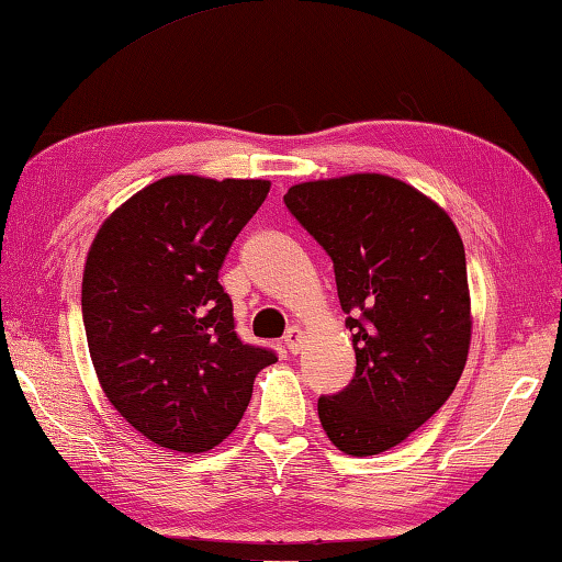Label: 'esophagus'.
<instances>
[{
	"instance_id": "obj_1",
	"label": "esophagus",
	"mask_w": 562,
	"mask_h": 562,
	"mask_svg": "<svg viewBox=\"0 0 562 562\" xmlns=\"http://www.w3.org/2000/svg\"><path fill=\"white\" fill-rule=\"evenodd\" d=\"M303 338H306V336H303V330L293 326V328L286 330V336H283V346H286L291 353H299Z\"/></svg>"
}]
</instances>
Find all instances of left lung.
I'll use <instances>...</instances> for the list:
<instances>
[{
	"mask_svg": "<svg viewBox=\"0 0 562 562\" xmlns=\"http://www.w3.org/2000/svg\"><path fill=\"white\" fill-rule=\"evenodd\" d=\"M334 261L356 351L344 391L318 398L348 456L398 446L443 406L471 348L461 234L434 199L385 173L296 183L283 196Z\"/></svg>",
	"mask_w": 562,
	"mask_h": 562,
	"instance_id": "left-lung-1",
	"label": "left lung"
}]
</instances>
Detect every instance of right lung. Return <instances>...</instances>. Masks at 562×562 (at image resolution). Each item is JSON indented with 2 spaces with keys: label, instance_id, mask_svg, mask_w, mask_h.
I'll return each instance as SVG.
<instances>
[{
  "label": "right lung",
  "instance_id": "obj_1",
  "mask_svg": "<svg viewBox=\"0 0 562 562\" xmlns=\"http://www.w3.org/2000/svg\"><path fill=\"white\" fill-rule=\"evenodd\" d=\"M263 179L177 173L124 201L91 244L81 281L89 356L112 406L151 443L204 453L238 426L276 361L234 330L218 283Z\"/></svg>",
  "mask_w": 562,
  "mask_h": 562
}]
</instances>
